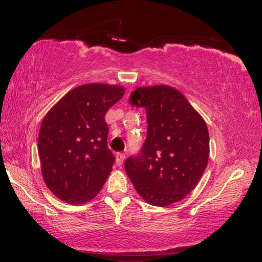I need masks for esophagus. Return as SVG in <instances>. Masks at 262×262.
Listing matches in <instances>:
<instances>
[{"instance_id":"1","label":"esophagus","mask_w":262,"mask_h":262,"mask_svg":"<svg viewBox=\"0 0 262 262\" xmlns=\"http://www.w3.org/2000/svg\"><path fill=\"white\" fill-rule=\"evenodd\" d=\"M116 156H117V160H116L117 165H118V166H121L125 159V154H123V152H117Z\"/></svg>"}]
</instances>
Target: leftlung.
<instances>
[{
  "label": "left lung",
  "mask_w": 262,
  "mask_h": 262,
  "mask_svg": "<svg viewBox=\"0 0 262 262\" xmlns=\"http://www.w3.org/2000/svg\"><path fill=\"white\" fill-rule=\"evenodd\" d=\"M130 103L145 108L148 133L140 154L125 160L127 175L151 206L179 202L194 189L207 167L206 122L179 90L167 85L138 87Z\"/></svg>",
  "instance_id": "1"
}]
</instances>
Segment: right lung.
Here are the masks:
<instances>
[{"label": "right lung", "mask_w": 262, "mask_h": 262, "mask_svg": "<svg viewBox=\"0 0 262 262\" xmlns=\"http://www.w3.org/2000/svg\"><path fill=\"white\" fill-rule=\"evenodd\" d=\"M119 85L75 87L41 122L38 152L48 188L61 201L82 204L103 187L114 164L107 146V111L124 95Z\"/></svg>", "instance_id": "1"}]
</instances>
